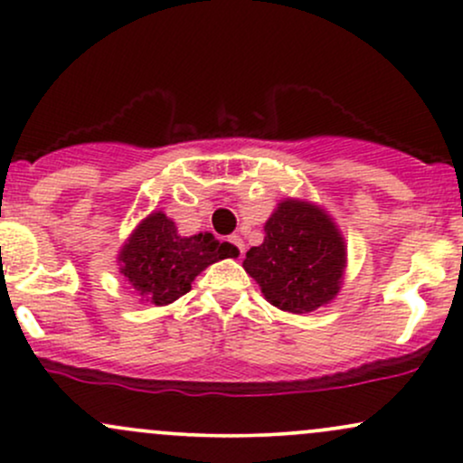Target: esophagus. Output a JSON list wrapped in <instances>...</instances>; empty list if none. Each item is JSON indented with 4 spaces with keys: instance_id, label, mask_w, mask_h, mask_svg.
<instances>
[{
    "instance_id": "34e87169",
    "label": "esophagus",
    "mask_w": 463,
    "mask_h": 463,
    "mask_svg": "<svg viewBox=\"0 0 463 463\" xmlns=\"http://www.w3.org/2000/svg\"><path fill=\"white\" fill-rule=\"evenodd\" d=\"M228 243H231V246L237 250L239 257H243V241H241V239H239L237 235H231V237H228Z\"/></svg>"
}]
</instances>
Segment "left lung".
Here are the masks:
<instances>
[{"label": "left lung", "mask_w": 463, "mask_h": 463, "mask_svg": "<svg viewBox=\"0 0 463 463\" xmlns=\"http://www.w3.org/2000/svg\"><path fill=\"white\" fill-rule=\"evenodd\" d=\"M346 268V243L331 215L311 202L287 198L265 222L261 246L250 248L243 269L269 305L311 313L337 296Z\"/></svg>", "instance_id": "8db88e82"}]
</instances>
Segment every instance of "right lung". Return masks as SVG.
<instances>
[{"label":"right lung","mask_w":463,"mask_h":463,"mask_svg":"<svg viewBox=\"0 0 463 463\" xmlns=\"http://www.w3.org/2000/svg\"><path fill=\"white\" fill-rule=\"evenodd\" d=\"M228 257H237L228 241H217L211 232L180 237L176 224L156 211L132 231L117 261L143 300L163 307L187 294L202 269Z\"/></svg>","instance_id":"obj_1"}]
</instances>
